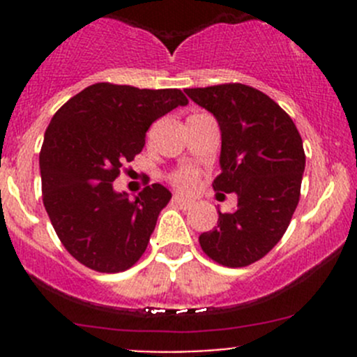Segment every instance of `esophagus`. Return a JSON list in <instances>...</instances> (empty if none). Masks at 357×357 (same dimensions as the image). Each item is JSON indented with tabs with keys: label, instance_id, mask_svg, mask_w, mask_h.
<instances>
[{
	"label": "esophagus",
	"instance_id": "1",
	"mask_svg": "<svg viewBox=\"0 0 357 357\" xmlns=\"http://www.w3.org/2000/svg\"><path fill=\"white\" fill-rule=\"evenodd\" d=\"M172 202H174L176 205H179V207H185V208L192 207V205H193V200L185 199V197H181V195H174V197H172Z\"/></svg>",
	"mask_w": 357,
	"mask_h": 357
}]
</instances>
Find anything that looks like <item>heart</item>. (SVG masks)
Returning a JSON list of instances; mask_svg holds the SVG:
<instances>
[{
    "instance_id": "heart-1",
    "label": "heart",
    "mask_w": 357,
    "mask_h": 357,
    "mask_svg": "<svg viewBox=\"0 0 357 357\" xmlns=\"http://www.w3.org/2000/svg\"><path fill=\"white\" fill-rule=\"evenodd\" d=\"M171 181L179 190H192L197 183V172L193 169H181V171L172 174Z\"/></svg>"
}]
</instances>
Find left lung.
<instances>
[{
    "label": "left lung",
    "instance_id": "1",
    "mask_svg": "<svg viewBox=\"0 0 357 357\" xmlns=\"http://www.w3.org/2000/svg\"><path fill=\"white\" fill-rule=\"evenodd\" d=\"M185 93L221 129V174L212 186L238 197L235 211H219L218 226L199 236L200 247L219 264L243 268L264 257L289 228L305 167L302 138L290 115L250 86L235 82Z\"/></svg>",
    "mask_w": 357,
    "mask_h": 357
}]
</instances>
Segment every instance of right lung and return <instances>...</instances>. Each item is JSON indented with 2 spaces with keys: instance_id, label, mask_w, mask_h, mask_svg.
Wrapping results in <instances>:
<instances>
[{
  "instance_id": "add662e5",
  "label": "right lung",
  "mask_w": 357,
  "mask_h": 357,
  "mask_svg": "<svg viewBox=\"0 0 357 357\" xmlns=\"http://www.w3.org/2000/svg\"><path fill=\"white\" fill-rule=\"evenodd\" d=\"M186 103L179 89L96 82L53 115L39 153L43 204L60 242L86 268L126 271L146 250L171 192L153 183L129 200L114 181L143 150L152 122Z\"/></svg>"
}]
</instances>
